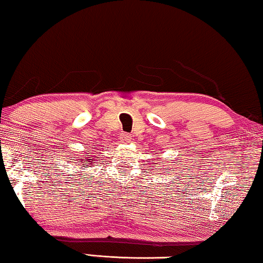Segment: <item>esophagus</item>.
<instances>
[{
    "mask_svg": "<svg viewBox=\"0 0 263 263\" xmlns=\"http://www.w3.org/2000/svg\"><path fill=\"white\" fill-rule=\"evenodd\" d=\"M120 139L123 143H128V142H131L132 136L128 135V133H125V132L120 133Z\"/></svg>",
    "mask_w": 263,
    "mask_h": 263,
    "instance_id": "obj_1",
    "label": "esophagus"
}]
</instances>
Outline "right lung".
Segmentation results:
<instances>
[{
    "instance_id": "1",
    "label": "right lung",
    "mask_w": 263,
    "mask_h": 263,
    "mask_svg": "<svg viewBox=\"0 0 263 263\" xmlns=\"http://www.w3.org/2000/svg\"><path fill=\"white\" fill-rule=\"evenodd\" d=\"M85 158H88V157H85ZM93 162V159H84V158H82L81 159V163H84V164H89V163H92Z\"/></svg>"
}]
</instances>
